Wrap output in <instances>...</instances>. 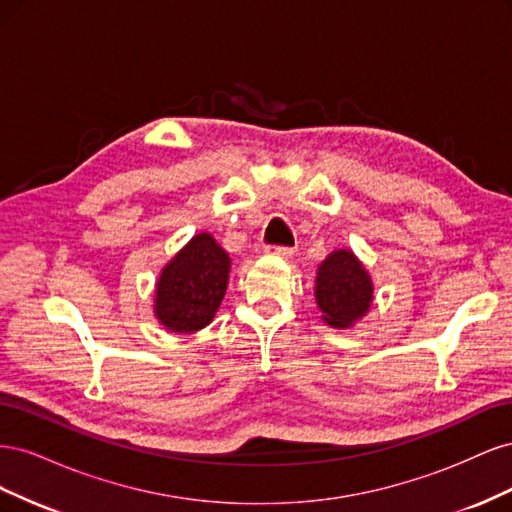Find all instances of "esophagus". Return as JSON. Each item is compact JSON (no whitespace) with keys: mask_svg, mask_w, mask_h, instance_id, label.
<instances>
[{"mask_svg":"<svg viewBox=\"0 0 512 512\" xmlns=\"http://www.w3.org/2000/svg\"><path fill=\"white\" fill-rule=\"evenodd\" d=\"M265 252L271 256H280V258H290L294 254L292 247H286V245H265Z\"/></svg>","mask_w":512,"mask_h":512,"instance_id":"esophagus-1","label":"esophagus"}]
</instances>
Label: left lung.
Returning <instances> with one entry per match:
<instances>
[{
	"instance_id": "left-lung-1",
	"label": "left lung",
	"mask_w": 512,
	"mask_h": 512,
	"mask_svg": "<svg viewBox=\"0 0 512 512\" xmlns=\"http://www.w3.org/2000/svg\"><path fill=\"white\" fill-rule=\"evenodd\" d=\"M371 280L352 252H333L322 262L316 277V301L322 318L335 329H348L371 303Z\"/></svg>"
}]
</instances>
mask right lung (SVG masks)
I'll use <instances>...</instances> for the list:
<instances>
[{
    "label": "right lung",
    "mask_w": 512,
    "mask_h": 512,
    "mask_svg": "<svg viewBox=\"0 0 512 512\" xmlns=\"http://www.w3.org/2000/svg\"><path fill=\"white\" fill-rule=\"evenodd\" d=\"M230 258L207 232L196 235L164 267L156 314L166 329L194 333L207 327L226 294Z\"/></svg>",
    "instance_id": "1"
}]
</instances>
